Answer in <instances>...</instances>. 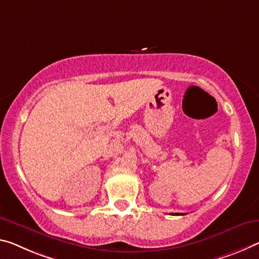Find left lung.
<instances>
[{
    "instance_id": "obj_1",
    "label": "left lung",
    "mask_w": 259,
    "mask_h": 259,
    "mask_svg": "<svg viewBox=\"0 0 259 259\" xmlns=\"http://www.w3.org/2000/svg\"><path fill=\"white\" fill-rule=\"evenodd\" d=\"M170 214H173V215H180V213H170ZM183 215V214H182Z\"/></svg>"
}]
</instances>
